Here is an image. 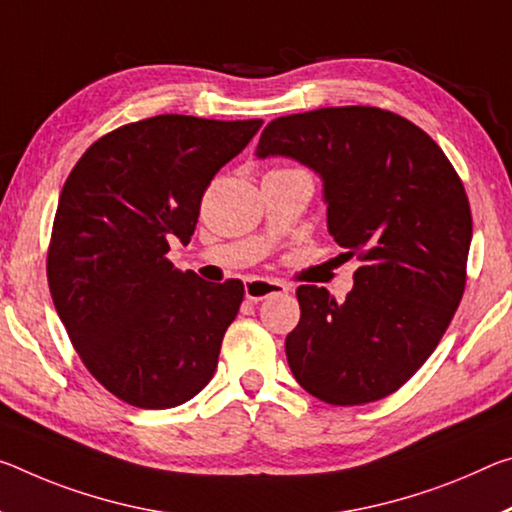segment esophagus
Returning <instances> with one entry per match:
<instances>
[{
	"label": "esophagus",
	"mask_w": 512,
	"mask_h": 512,
	"mask_svg": "<svg viewBox=\"0 0 512 512\" xmlns=\"http://www.w3.org/2000/svg\"><path fill=\"white\" fill-rule=\"evenodd\" d=\"M289 287L285 282H278V280H264V278H255V280H248L246 282V298L253 300H264L269 296H280V294H287Z\"/></svg>",
	"instance_id": "esophagus-1"
}]
</instances>
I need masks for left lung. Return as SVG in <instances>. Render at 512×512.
Segmentation results:
<instances>
[{"mask_svg":"<svg viewBox=\"0 0 512 512\" xmlns=\"http://www.w3.org/2000/svg\"><path fill=\"white\" fill-rule=\"evenodd\" d=\"M289 157L323 180L328 232L358 257L346 300L296 289L285 351L298 385L330 405L385 399L415 376L456 314L472 212L431 136L378 107H326L271 120L257 157Z\"/></svg>","mask_w":512,"mask_h":512,"instance_id":"8db88e82","label":"left lung"}]
</instances>
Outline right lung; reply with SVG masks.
I'll list each match as a JSON object with an SVG mask.
<instances>
[{
  "label": "right lung",
  "mask_w": 512,
  "mask_h": 512,
  "mask_svg": "<svg viewBox=\"0 0 512 512\" xmlns=\"http://www.w3.org/2000/svg\"><path fill=\"white\" fill-rule=\"evenodd\" d=\"M262 120L154 116L104 134L63 184L47 282L81 362L113 396L164 410L212 380L243 282L175 269L200 200Z\"/></svg>",
  "instance_id": "add662e5"
}]
</instances>
